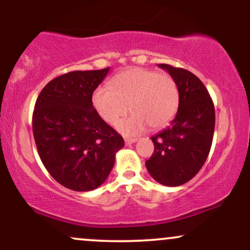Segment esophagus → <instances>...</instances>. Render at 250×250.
Segmentation results:
<instances>
[{"instance_id": "1", "label": "esophagus", "mask_w": 250, "mask_h": 250, "mask_svg": "<svg viewBox=\"0 0 250 250\" xmlns=\"http://www.w3.org/2000/svg\"><path fill=\"white\" fill-rule=\"evenodd\" d=\"M136 141H137L136 139H125V145H127V146H129V145H133V143H135Z\"/></svg>"}]
</instances>
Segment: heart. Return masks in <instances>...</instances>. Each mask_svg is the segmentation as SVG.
<instances>
[{
    "label": "heart",
    "mask_w": 250,
    "mask_h": 250,
    "mask_svg": "<svg viewBox=\"0 0 250 250\" xmlns=\"http://www.w3.org/2000/svg\"><path fill=\"white\" fill-rule=\"evenodd\" d=\"M110 86L96 88L91 102L108 125H115L130 107L133 114L117 125V130L125 136H136L149 125L153 130L165 128L179 109V88L168 74L130 68L117 74Z\"/></svg>",
    "instance_id": "1"
}]
</instances>
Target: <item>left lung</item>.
Instances as JSON below:
<instances>
[{
    "mask_svg": "<svg viewBox=\"0 0 250 250\" xmlns=\"http://www.w3.org/2000/svg\"><path fill=\"white\" fill-rule=\"evenodd\" d=\"M179 88V109L168 128L155 136L154 153L146 162L155 181L168 187L185 185L207 160L215 128V109L207 88L190 71L159 64Z\"/></svg>",
    "mask_w": 250,
    "mask_h": 250,
    "instance_id": "8db88e82",
    "label": "left lung"
}]
</instances>
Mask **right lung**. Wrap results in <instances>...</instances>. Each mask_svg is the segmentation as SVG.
Returning <instances> with one entry per match:
<instances>
[{
  "label": "right lung",
  "instance_id": "1",
  "mask_svg": "<svg viewBox=\"0 0 250 250\" xmlns=\"http://www.w3.org/2000/svg\"><path fill=\"white\" fill-rule=\"evenodd\" d=\"M101 70H76L51 80L37 97L33 133L40 159L63 187L89 191L110 174L125 141L97 114L94 90L107 76Z\"/></svg>",
  "mask_w": 250,
  "mask_h": 250
}]
</instances>
